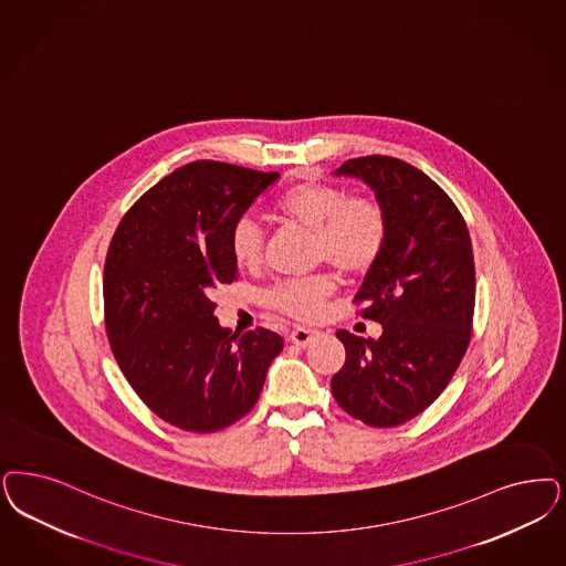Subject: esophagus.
Listing matches in <instances>:
<instances>
[{
    "label": "esophagus",
    "instance_id": "34e87169",
    "mask_svg": "<svg viewBox=\"0 0 566 566\" xmlns=\"http://www.w3.org/2000/svg\"><path fill=\"white\" fill-rule=\"evenodd\" d=\"M315 334L317 332L312 331V328H303V326H296L293 332H291V343H294L296 347H307L310 343H312L313 338H315Z\"/></svg>",
    "mask_w": 566,
    "mask_h": 566
}]
</instances>
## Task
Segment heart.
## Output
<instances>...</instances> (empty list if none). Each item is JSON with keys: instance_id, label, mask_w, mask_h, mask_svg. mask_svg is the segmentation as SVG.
<instances>
[{"instance_id": "b5f03b06", "label": "heart", "mask_w": 566, "mask_h": 566, "mask_svg": "<svg viewBox=\"0 0 566 566\" xmlns=\"http://www.w3.org/2000/svg\"><path fill=\"white\" fill-rule=\"evenodd\" d=\"M273 213L284 223L313 232L315 263H331L345 275L370 272L389 240L385 207L368 196H352L334 184H296L275 198ZM230 253L242 270H256L263 263L265 235L253 219L242 217L232 226ZM334 289L332 275L317 273L277 282L263 301L273 312L312 322L324 313Z\"/></svg>"}]
</instances>
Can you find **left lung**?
<instances>
[{
  "label": "left lung",
  "instance_id": "1",
  "mask_svg": "<svg viewBox=\"0 0 566 566\" xmlns=\"http://www.w3.org/2000/svg\"><path fill=\"white\" fill-rule=\"evenodd\" d=\"M336 176L364 179L389 217V240L353 296L380 338L338 331L345 366L332 376L336 403L374 429L429 408L458 370L472 336L474 254L467 221L446 190L395 156H359Z\"/></svg>",
  "mask_w": 566,
  "mask_h": 566
}]
</instances>
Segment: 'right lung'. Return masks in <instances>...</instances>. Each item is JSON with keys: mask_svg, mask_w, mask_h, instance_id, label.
<instances>
[{"mask_svg": "<svg viewBox=\"0 0 566 566\" xmlns=\"http://www.w3.org/2000/svg\"><path fill=\"white\" fill-rule=\"evenodd\" d=\"M277 179L195 160L123 214L104 263V326L137 397L177 429L214 432L253 410L284 338L221 328L213 294L238 280L230 230Z\"/></svg>", "mask_w": 566, "mask_h": 566, "instance_id": "right-lung-1", "label": "right lung"}]
</instances>
